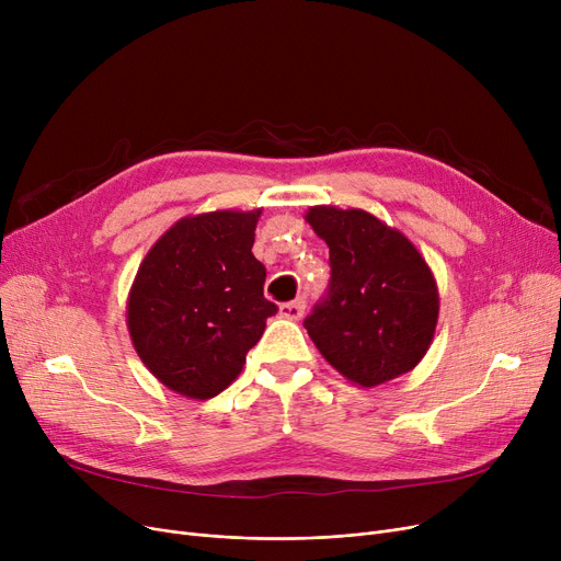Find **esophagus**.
<instances>
[{
  "mask_svg": "<svg viewBox=\"0 0 561 561\" xmlns=\"http://www.w3.org/2000/svg\"><path fill=\"white\" fill-rule=\"evenodd\" d=\"M305 313V300H293L279 307V316L286 320H300Z\"/></svg>",
  "mask_w": 561,
  "mask_h": 561,
  "instance_id": "obj_1",
  "label": "esophagus"
}]
</instances>
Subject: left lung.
Returning <instances> with one entry per match:
<instances>
[{
    "instance_id": "left-lung-1",
    "label": "left lung",
    "mask_w": 561,
    "mask_h": 561,
    "mask_svg": "<svg viewBox=\"0 0 561 561\" xmlns=\"http://www.w3.org/2000/svg\"><path fill=\"white\" fill-rule=\"evenodd\" d=\"M330 248V288L305 328L352 385L373 389L416 368L438 318L436 279L407 236L362 209L311 206Z\"/></svg>"
}]
</instances>
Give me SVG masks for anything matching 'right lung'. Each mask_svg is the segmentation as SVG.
Listing matches in <instances>:
<instances>
[{"label": "right lung", "mask_w": 561, "mask_h": 561, "mask_svg": "<svg viewBox=\"0 0 561 561\" xmlns=\"http://www.w3.org/2000/svg\"><path fill=\"white\" fill-rule=\"evenodd\" d=\"M261 209L174 222L145 254L127 300L140 362L170 391L209 400L241 375L277 305L263 298L254 259Z\"/></svg>", "instance_id": "1"}]
</instances>
